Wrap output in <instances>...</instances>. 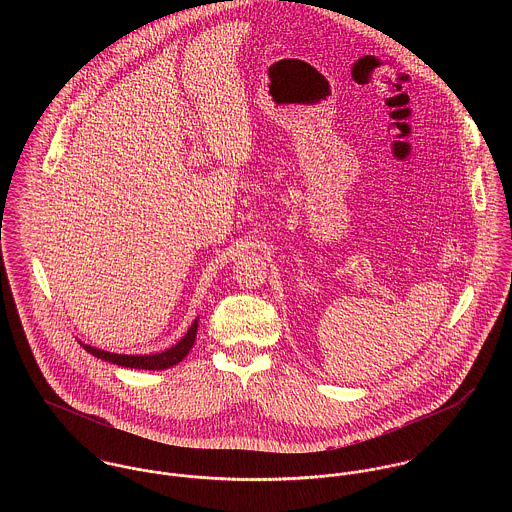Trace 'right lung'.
Segmentation results:
<instances>
[{"mask_svg": "<svg viewBox=\"0 0 512 512\" xmlns=\"http://www.w3.org/2000/svg\"><path fill=\"white\" fill-rule=\"evenodd\" d=\"M197 319L193 321L191 329L187 331V335L171 349L163 351V353H155V355H116V353H108V351H100V349H94L90 345H82L84 351H88L90 355L102 359V361H108V363H114L118 366H128V368H144V370H163V368H169V366L177 365L179 361H183L187 357V353L191 351L193 343H195V337H197Z\"/></svg>", "mask_w": 512, "mask_h": 512, "instance_id": "1", "label": "right lung"}]
</instances>
